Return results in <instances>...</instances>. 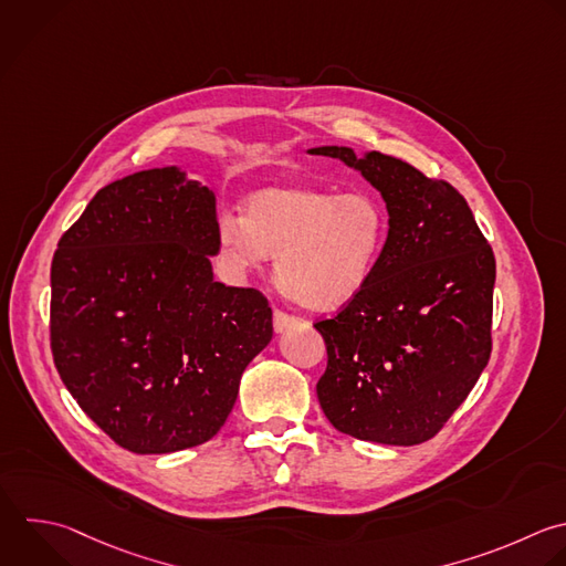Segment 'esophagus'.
Listing matches in <instances>:
<instances>
[{
    "label": "esophagus",
    "instance_id": "esophagus-1",
    "mask_svg": "<svg viewBox=\"0 0 566 566\" xmlns=\"http://www.w3.org/2000/svg\"><path fill=\"white\" fill-rule=\"evenodd\" d=\"M296 323H298V318H294V316L281 312V310H274V329H276V334L287 332V329L294 327Z\"/></svg>",
    "mask_w": 566,
    "mask_h": 566
}]
</instances>
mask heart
Wrapping results in <instances>:
<instances>
[{"mask_svg": "<svg viewBox=\"0 0 566 566\" xmlns=\"http://www.w3.org/2000/svg\"><path fill=\"white\" fill-rule=\"evenodd\" d=\"M387 237V217L367 192L270 186L252 192L245 217L223 214L219 250L237 276L274 258V279L294 303L329 312L360 294Z\"/></svg>", "mask_w": 566, "mask_h": 566, "instance_id": "obj_1", "label": "heart"}]
</instances>
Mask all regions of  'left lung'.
I'll list each match as a JSON object with an SVG mask.
<instances>
[{"label":"left lung","mask_w":566,"mask_h":566,"mask_svg":"<svg viewBox=\"0 0 566 566\" xmlns=\"http://www.w3.org/2000/svg\"><path fill=\"white\" fill-rule=\"evenodd\" d=\"M382 197L389 230L369 281L314 327L327 345L316 385L327 420L358 440L433 438L491 356L495 259L462 195L374 150L318 146Z\"/></svg>","instance_id":"1"}]
</instances>
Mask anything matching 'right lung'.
Masks as SVG:
<instances>
[{
    "label": "right lung",
    "instance_id": "obj_1",
    "mask_svg": "<svg viewBox=\"0 0 566 566\" xmlns=\"http://www.w3.org/2000/svg\"><path fill=\"white\" fill-rule=\"evenodd\" d=\"M217 226L214 192L166 166L102 188L57 245V371L88 418L135 453L210 440L272 340L268 298L214 281Z\"/></svg>",
    "mask_w": 566,
    "mask_h": 566
}]
</instances>
